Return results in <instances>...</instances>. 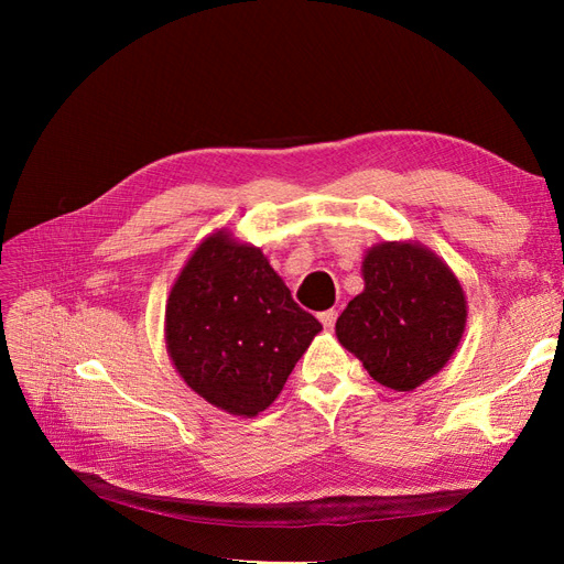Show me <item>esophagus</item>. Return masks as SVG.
I'll return each instance as SVG.
<instances>
[{"label": "esophagus", "instance_id": "obj_1", "mask_svg": "<svg viewBox=\"0 0 564 564\" xmlns=\"http://www.w3.org/2000/svg\"><path fill=\"white\" fill-rule=\"evenodd\" d=\"M336 317H338V313H336V311H324V313H319L322 327L327 329V332H332V329H334V324H336Z\"/></svg>", "mask_w": 564, "mask_h": 564}]
</instances>
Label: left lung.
Wrapping results in <instances>:
<instances>
[{"instance_id":"obj_1","label":"left lung","mask_w":564,"mask_h":564,"mask_svg":"<svg viewBox=\"0 0 564 564\" xmlns=\"http://www.w3.org/2000/svg\"><path fill=\"white\" fill-rule=\"evenodd\" d=\"M365 292L336 319V338L392 390H414L449 362L466 329V294L449 265L419 242L365 253Z\"/></svg>"}]
</instances>
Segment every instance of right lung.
I'll return each mask as SVG.
<instances>
[{"instance_id":"right-lung-1","label":"right lung","mask_w":564,"mask_h":564,"mask_svg":"<svg viewBox=\"0 0 564 564\" xmlns=\"http://www.w3.org/2000/svg\"><path fill=\"white\" fill-rule=\"evenodd\" d=\"M319 332L263 251L228 230L193 251L166 301V350L181 379L235 416L275 402Z\"/></svg>"}]
</instances>
